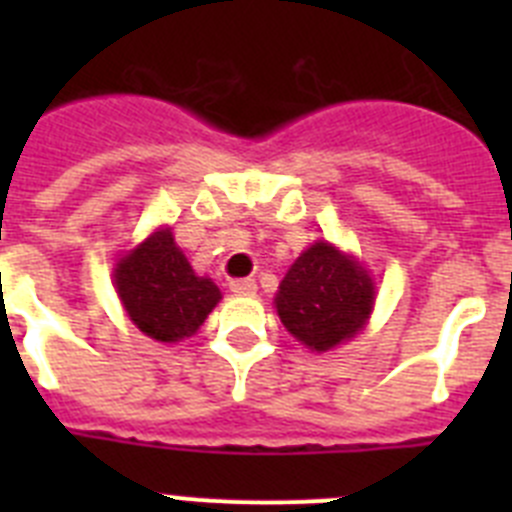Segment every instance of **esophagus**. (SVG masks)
<instances>
[{
    "label": "esophagus",
    "instance_id": "esophagus-1",
    "mask_svg": "<svg viewBox=\"0 0 512 512\" xmlns=\"http://www.w3.org/2000/svg\"><path fill=\"white\" fill-rule=\"evenodd\" d=\"M230 292H235V295H253L256 292V279H230Z\"/></svg>",
    "mask_w": 512,
    "mask_h": 512
}]
</instances>
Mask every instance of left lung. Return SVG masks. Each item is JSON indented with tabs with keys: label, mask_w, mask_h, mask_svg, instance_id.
<instances>
[{
	"label": "left lung",
	"mask_w": 512,
	"mask_h": 512,
	"mask_svg": "<svg viewBox=\"0 0 512 512\" xmlns=\"http://www.w3.org/2000/svg\"><path fill=\"white\" fill-rule=\"evenodd\" d=\"M274 302L297 341L312 351H330L366 323L374 284L351 256L320 241L292 264Z\"/></svg>",
	"instance_id": "obj_1"
}]
</instances>
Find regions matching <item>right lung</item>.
Instances as JSON below:
<instances>
[{
	"label": "right lung",
	"instance_id": "right-lung-1",
	"mask_svg": "<svg viewBox=\"0 0 512 512\" xmlns=\"http://www.w3.org/2000/svg\"><path fill=\"white\" fill-rule=\"evenodd\" d=\"M115 284L130 320L164 343L197 333L220 302V289L194 274L171 230H158L133 248L117 264Z\"/></svg>",
	"mask_w": 512,
	"mask_h": 512
}]
</instances>
